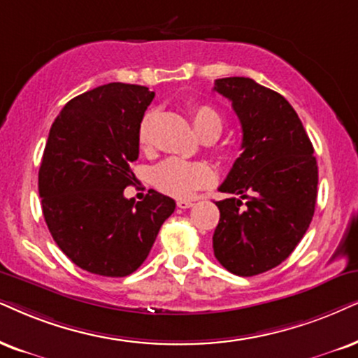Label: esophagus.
I'll return each mask as SVG.
<instances>
[{
    "label": "esophagus",
    "instance_id": "1",
    "mask_svg": "<svg viewBox=\"0 0 358 358\" xmlns=\"http://www.w3.org/2000/svg\"><path fill=\"white\" fill-rule=\"evenodd\" d=\"M193 205H194V203L189 201V200H178V201H176V206L182 208V210H187V208H192Z\"/></svg>",
    "mask_w": 358,
    "mask_h": 358
}]
</instances>
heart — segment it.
<instances>
[{
    "label": "heart",
    "instance_id": "obj_1",
    "mask_svg": "<svg viewBox=\"0 0 358 358\" xmlns=\"http://www.w3.org/2000/svg\"><path fill=\"white\" fill-rule=\"evenodd\" d=\"M192 122L196 132L218 137L223 129V117L215 107L208 103H198L192 107ZM150 124L152 115L147 114L138 125V143L142 148L150 145ZM215 182V171L208 164L201 162H187L182 158H169L158 164L152 171V183L166 194L175 198H189L203 187Z\"/></svg>",
    "mask_w": 358,
    "mask_h": 358
}]
</instances>
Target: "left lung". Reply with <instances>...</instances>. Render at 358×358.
Listing matches in <instances>:
<instances>
[{"instance_id":"8db88e82","label":"left lung","mask_w":358,"mask_h":358,"mask_svg":"<svg viewBox=\"0 0 358 358\" xmlns=\"http://www.w3.org/2000/svg\"><path fill=\"white\" fill-rule=\"evenodd\" d=\"M243 129L236 158L216 201L213 251L229 273L250 278L279 266L309 228L317 200V160L291 103L250 78L216 79Z\"/></svg>"}]
</instances>
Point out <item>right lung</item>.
<instances>
[{"mask_svg": "<svg viewBox=\"0 0 358 358\" xmlns=\"http://www.w3.org/2000/svg\"><path fill=\"white\" fill-rule=\"evenodd\" d=\"M153 97L143 85H99L67 102L49 130L39 169L43 215L61 251L87 273L132 274L175 211V200L155 189L142 201L124 196Z\"/></svg>", "mask_w": 358, "mask_h": 358, "instance_id": "1", "label": "right lung"}]
</instances>
